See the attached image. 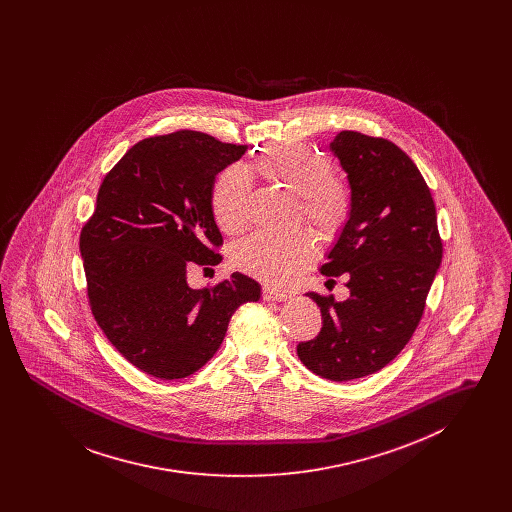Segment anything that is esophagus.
<instances>
[{
  "mask_svg": "<svg viewBox=\"0 0 512 512\" xmlns=\"http://www.w3.org/2000/svg\"><path fill=\"white\" fill-rule=\"evenodd\" d=\"M292 295L282 292V290H274V288H265L263 290V299L265 301H288Z\"/></svg>",
  "mask_w": 512,
  "mask_h": 512,
  "instance_id": "34e87169",
  "label": "esophagus"
}]
</instances>
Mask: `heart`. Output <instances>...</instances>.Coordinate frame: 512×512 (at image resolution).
Returning a JSON list of instances; mask_svg holds the SVG:
<instances>
[{"mask_svg": "<svg viewBox=\"0 0 512 512\" xmlns=\"http://www.w3.org/2000/svg\"><path fill=\"white\" fill-rule=\"evenodd\" d=\"M253 171L272 184L299 195L301 217L324 238L338 236L351 215L347 186L330 178L332 163L313 147L278 144L263 147L251 163ZM249 197L247 172L234 165L222 171L211 192V209L220 230L236 234L244 228ZM317 242L307 230L288 236L253 234L232 251V263L245 274L268 284H288L313 265Z\"/></svg>", "mask_w": 512, "mask_h": 512, "instance_id": "heart-1", "label": "heart"}]
</instances>
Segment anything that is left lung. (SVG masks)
<instances>
[{"mask_svg":"<svg viewBox=\"0 0 512 512\" xmlns=\"http://www.w3.org/2000/svg\"><path fill=\"white\" fill-rule=\"evenodd\" d=\"M330 151L347 174L351 215L320 272L347 274L351 295L307 293L322 328L297 345V355L318 376L349 382L384 368L411 340L443 247L430 188L403 149L343 130Z\"/></svg>","mask_w":512,"mask_h":512,"instance_id":"8db88e82","label":"left lung"}]
</instances>
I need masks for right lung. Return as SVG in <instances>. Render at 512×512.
I'll return each mask as SVG.
<instances>
[{
  "instance_id": "add662e5",
  "label": "right lung",
  "mask_w": 512,
  "mask_h": 512,
  "mask_svg": "<svg viewBox=\"0 0 512 512\" xmlns=\"http://www.w3.org/2000/svg\"><path fill=\"white\" fill-rule=\"evenodd\" d=\"M245 151L178 130L130 147L99 186L80 232L90 307L107 340L149 376L197 372L219 351L236 309L261 299L242 272L211 290L186 280L188 267L222 261L211 192Z\"/></svg>"
}]
</instances>
